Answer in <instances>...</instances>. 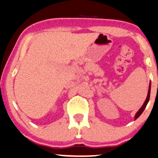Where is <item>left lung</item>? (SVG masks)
Listing matches in <instances>:
<instances>
[{"label": "left lung", "mask_w": 158, "mask_h": 158, "mask_svg": "<svg viewBox=\"0 0 158 158\" xmlns=\"http://www.w3.org/2000/svg\"><path fill=\"white\" fill-rule=\"evenodd\" d=\"M150 91H151V82L149 83V88H148V95H147V98H146V100H145V103H143V105L142 106L141 108L139 109V110L137 112H136V115H135V119L138 118L139 117L140 115H141L142 113H143V112L144 111V110L145 109V107H146L147 104H148V101H149V98H150Z\"/></svg>", "instance_id": "obj_1"}]
</instances>
